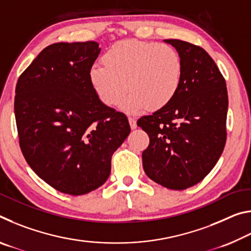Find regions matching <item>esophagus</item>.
<instances>
[{
  "mask_svg": "<svg viewBox=\"0 0 251 251\" xmlns=\"http://www.w3.org/2000/svg\"><path fill=\"white\" fill-rule=\"evenodd\" d=\"M128 122H129V125H130V128L131 129H135L136 127H137V124H136V118L133 116H129L128 117Z\"/></svg>",
  "mask_w": 251,
  "mask_h": 251,
  "instance_id": "esophagus-1",
  "label": "esophagus"
}]
</instances>
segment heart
I'll return each mask as SVG.
<instances>
[{
  "label": "heart",
  "mask_w": 251,
  "mask_h": 251,
  "mask_svg": "<svg viewBox=\"0 0 251 251\" xmlns=\"http://www.w3.org/2000/svg\"><path fill=\"white\" fill-rule=\"evenodd\" d=\"M103 64L90 69V82L99 99L107 106L120 104L137 112L160 109L176 96L182 80V59L168 44L145 41H121L101 57Z\"/></svg>",
  "instance_id": "heart-1"
}]
</instances>
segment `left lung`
I'll return each instance as SVG.
<instances>
[{"instance_id":"8db88e82","label":"left lung","mask_w":251,"mask_h":251,"mask_svg":"<svg viewBox=\"0 0 251 251\" xmlns=\"http://www.w3.org/2000/svg\"><path fill=\"white\" fill-rule=\"evenodd\" d=\"M182 59V80L174 100L137 121L150 136L143 151L146 175L169 189L201 181L222 156L226 144V80L209 54L180 40H164Z\"/></svg>"}]
</instances>
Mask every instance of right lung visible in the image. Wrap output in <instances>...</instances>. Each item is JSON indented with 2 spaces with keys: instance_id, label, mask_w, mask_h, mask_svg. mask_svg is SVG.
Instances as JSON below:
<instances>
[{
  "instance_id": "add662e5",
  "label": "right lung",
  "mask_w": 251,
  "mask_h": 251,
  "mask_svg": "<svg viewBox=\"0 0 251 251\" xmlns=\"http://www.w3.org/2000/svg\"><path fill=\"white\" fill-rule=\"evenodd\" d=\"M100 52L93 41L55 43L19 77L14 113L20 147L34 173L58 192L78 196L99 188L130 126L101 103L90 82Z\"/></svg>"
}]
</instances>
